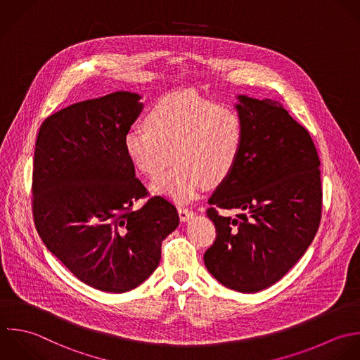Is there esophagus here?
<instances>
[{
	"label": "esophagus",
	"mask_w": 360,
	"mask_h": 360,
	"mask_svg": "<svg viewBox=\"0 0 360 360\" xmlns=\"http://www.w3.org/2000/svg\"><path fill=\"white\" fill-rule=\"evenodd\" d=\"M178 214H179L181 221H188L189 219L193 217V210H191L189 207L179 206V207H178Z\"/></svg>",
	"instance_id": "esophagus-1"
}]
</instances>
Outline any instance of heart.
I'll return each mask as SVG.
<instances>
[{
    "instance_id": "heart-1",
    "label": "heart",
    "mask_w": 360,
    "mask_h": 360,
    "mask_svg": "<svg viewBox=\"0 0 360 360\" xmlns=\"http://www.w3.org/2000/svg\"><path fill=\"white\" fill-rule=\"evenodd\" d=\"M123 139L131 164L147 176H158L151 188L178 202L198 196L205 185L221 184L236 168L245 144V122L238 109L219 105L196 92H174L160 98L144 119Z\"/></svg>"
}]
</instances>
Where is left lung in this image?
<instances>
[{
	"mask_svg": "<svg viewBox=\"0 0 360 360\" xmlns=\"http://www.w3.org/2000/svg\"><path fill=\"white\" fill-rule=\"evenodd\" d=\"M238 99L245 144L209 199L216 240L203 259L226 288L255 293L281 281L310 247L321 221L323 188L310 133L276 101ZM220 210L239 214L233 219Z\"/></svg>",
	"mask_w": 360,
	"mask_h": 360,
	"instance_id": "1",
	"label": "left lung"
}]
</instances>
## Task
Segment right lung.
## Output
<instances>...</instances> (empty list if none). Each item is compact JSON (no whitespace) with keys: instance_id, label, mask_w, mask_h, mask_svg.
Listing matches in <instances>:
<instances>
[{"instance_id":"right-lung-1","label":"right lung","mask_w":360,"mask_h":360,"mask_svg":"<svg viewBox=\"0 0 360 360\" xmlns=\"http://www.w3.org/2000/svg\"><path fill=\"white\" fill-rule=\"evenodd\" d=\"M141 106L126 91L78 102L46 117L36 139V230L75 278L102 292L143 283L160 264L162 240L179 224L176 207L150 196L124 151ZM146 197L140 210L132 207Z\"/></svg>"}]
</instances>
